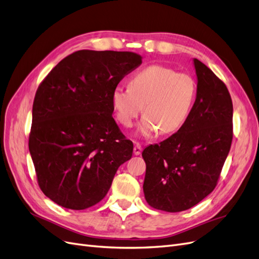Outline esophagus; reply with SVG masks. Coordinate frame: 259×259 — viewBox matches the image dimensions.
<instances>
[{"label":"esophagus","instance_id":"esophagus-1","mask_svg":"<svg viewBox=\"0 0 259 259\" xmlns=\"http://www.w3.org/2000/svg\"><path fill=\"white\" fill-rule=\"evenodd\" d=\"M142 151H143L142 146H140L139 144H136V146L134 147V154L135 155H139L140 153H142Z\"/></svg>","mask_w":259,"mask_h":259}]
</instances>
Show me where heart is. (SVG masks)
<instances>
[{
	"label": "heart",
	"instance_id": "b5f03b06",
	"mask_svg": "<svg viewBox=\"0 0 259 259\" xmlns=\"http://www.w3.org/2000/svg\"><path fill=\"white\" fill-rule=\"evenodd\" d=\"M197 86L192 77L161 65H151L130 80V88L119 86L111 94L117 120L131 127L142 112L138 133L149 137L160 131L170 134L183 126L189 116Z\"/></svg>",
	"mask_w": 259,
	"mask_h": 259
}]
</instances>
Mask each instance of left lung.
I'll return each instance as SVG.
<instances>
[{"mask_svg":"<svg viewBox=\"0 0 259 259\" xmlns=\"http://www.w3.org/2000/svg\"><path fill=\"white\" fill-rule=\"evenodd\" d=\"M197 96L185 124L159 145L143 151L148 204L177 213L214 190L232 142L233 107L226 85L193 58Z\"/></svg>","mask_w":259,"mask_h":259,"instance_id":"8db88e82","label":"left lung"}]
</instances>
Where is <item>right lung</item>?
<instances>
[{"instance_id":"1","label":"right lung","mask_w":259,"mask_h":259,"mask_svg":"<svg viewBox=\"0 0 259 259\" xmlns=\"http://www.w3.org/2000/svg\"><path fill=\"white\" fill-rule=\"evenodd\" d=\"M143 61L133 52L77 51L36 91L29 151L46 197L69 209L97 204L110 189L133 143L112 117L111 94Z\"/></svg>"}]
</instances>
